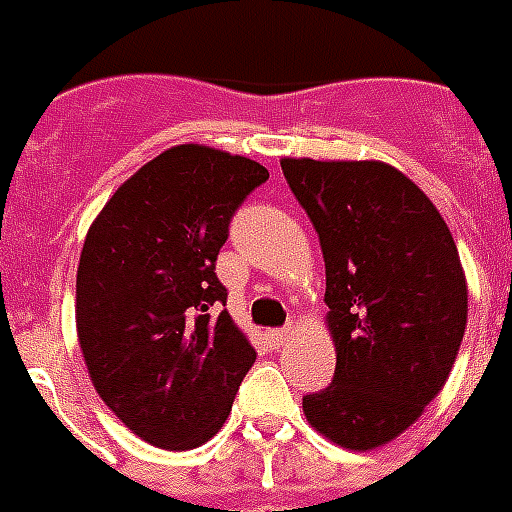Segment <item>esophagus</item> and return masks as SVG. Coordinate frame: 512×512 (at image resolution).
<instances>
[{
    "mask_svg": "<svg viewBox=\"0 0 512 512\" xmlns=\"http://www.w3.org/2000/svg\"><path fill=\"white\" fill-rule=\"evenodd\" d=\"M287 337H289L287 329H268V332H265V342H268L271 348H279L281 342L287 340Z\"/></svg>",
    "mask_w": 512,
    "mask_h": 512,
    "instance_id": "esophagus-1",
    "label": "esophagus"
}]
</instances>
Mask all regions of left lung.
Listing matches in <instances>:
<instances>
[{
    "label": "left lung",
    "instance_id": "obj_1",
    "mask_svg": "<svg viewBox=\"0 0 512 512\" xmlns=\"http://www.w3.org/2000/svg\"><path fill=\"white\" fill-rule=\"evenodd\" d=\"M319 233L332 385L303 396L329 441L366 452L401 436L449 380L468 324V284L444 217L382 162L281 159Z\"/></svg>",
    "mask_w": 512,
    "mask_h": 512
}]
</instances>
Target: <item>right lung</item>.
<instances>
[{
    "mask_svg": "<svg viewBox=\"0 0 512 512\" xmlns=\"http://www.w3.org/2000/svg\"><path fill=\"white\" fill-rule=\"evenodd\" d=\"M263 164L185 143L143 164L100 209L76 271V332L92 385L127 428L172 452L223 428L255 364L215 273Z\"/></svg>",
    "mask_w": 512,
    "mask_h": 512,
    "instance_id": "obj_1",
    "label": "right lung"
}]
</instances>
